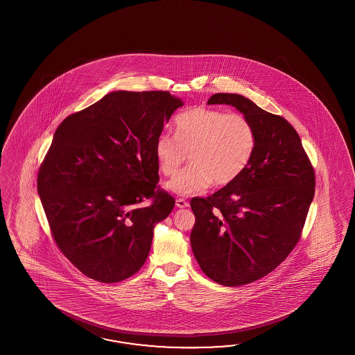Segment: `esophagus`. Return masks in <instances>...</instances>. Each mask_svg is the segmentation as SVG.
<instances>
[{
  "instance_id": "34e87169",
  "label": "esophagus",
  "mask_w": 355,
  "mask_h": 355,
  "mask_svg": "<svg viewBox=\"0 0 355 355\" xmlns=\"http://www.w3.org/2000/svg\"><path fill=\"white\" fill-rule=\"evenodd\" d=\"M176 207H178V208H187V207H189L188 200H185V199H182V198L176 199Z\"/></svg>"
}]
</instances>
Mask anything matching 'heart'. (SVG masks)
I'll use <instances>...</instances> for the list:
<instances>
[{"instance_id":"obj_1","label":"heart","mask_w":355,"mask_h":355,"mask_svg":"<svg viewBox=\"0 0 355 355\" xmlns=\"http://www.w3.org/2000/svg\"><path fill=\"white\" fill-rule=\"evenodd\" d=\"M257 147L252 123L241 113L199 106L175 118V136L162 133L155 156L164 176H174L185 161L191 166L168 181L179 196L202 193L211 184L226 187L249 166Z\"/></svg>"}]
</instances>
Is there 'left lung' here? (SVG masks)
I'll return each instance as SVG.
<instances>
[{
    "instance_id": "1",
    "label": "left lung",
    "mask_w": 355,
    "mask_h": 355,
    "mask_svg": "<svg viewBox=\"0 0 355 355\" xmlns=\"http://www.w3.org/2000/svg\"><path fill=\"white\" fill-rule=\"evenodd\" d=\"M208 104L239 109L257 133L249 166L232 184L190 200L191 249L204 274L226 287L260 279L279 266L301 239L316 176L295 129L237 94Z\"/></svg>"
}]
</instances>
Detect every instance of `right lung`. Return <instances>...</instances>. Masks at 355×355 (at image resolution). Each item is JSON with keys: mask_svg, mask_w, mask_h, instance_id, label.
<instances>
[{"mask_svg": "<svg viewBox=\"0 0 355 355\" xmlns=\"http://www.w3.org/2000/svg\"><path fill=\"white\" fill-rule=\"evenodd\" d=\"M180 106L168 91H114L55 130L39 167V196L60 252L91 279L136 274L155 223L174 209V196L157 185L155 144Z\"/></svg>", "mask_w": 355, "mask_h": 355, "instance_id": "1", "label": "right lung"}]
</instances>
